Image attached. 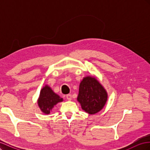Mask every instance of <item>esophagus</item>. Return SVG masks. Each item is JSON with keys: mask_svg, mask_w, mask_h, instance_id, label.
I'll list each match as a JSON object with an SVG mask.
<instances>
[{"mask_svg": "<svg viewBox=\"0 0 150 150\" xmlns=\"http://www.w3.org/2000/svg\"><path fill=\"white\" fill-rule=\"evenodd\" d=\"M66 99H67V100L71 101L72 99V95L71 94H67L66 95Z\"/></svg>", "mask_w": 150, "mask_h": 150, "instance_id": "1", "label": "esophagus"}]
</instances>
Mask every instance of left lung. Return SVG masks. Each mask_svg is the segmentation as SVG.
<instances>
[{
	"label": "left lung",
	"mask_w": 150,
	"mask_h": 150,
	"mask_svg": "<svg viewBox=\"0 0 150 150\" xmlns=\"http://www.w3.org/2000/svg\"><path fill=\"white\" fill-rule=\"evenodd\" d=\"M108 98L107 93L98 81L91 77H86L79 85L78 101L86 112L93 115L104 107Z\"/></svg>",
	"instance_id": "obj_1"
}]
</instances>
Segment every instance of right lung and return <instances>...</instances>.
<instances>
[{"instance_id": "right-lung-1", "label": "right lung", "mask_w": 150, "mask_h": 150, "mask_svg": "<svg viewBox=\"0 0 150 150\" xmlns=\"http://www.w3.org/2000/svg\"><path fill=\"white\" fill-rule=\"evenodd\" d=\"M62 101V99L54 93L48 86H46L40 91L38 104L43 112L49 114L54 105Z\"/></svg>"}]
</instances>
